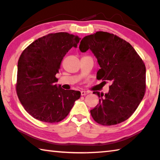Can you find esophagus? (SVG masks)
I'll use <instances>...</instances> for the list:
<instances>
[{
  "label": "esophagus",
  "mask_w": 160,
  "mask_h": 160,
  "mask_svg": "<svg viewBox=\"0 0 160 160\" xmlns=\"http://www.w3.org/2000/svg\"><path fill=\"white\" fill-rule=\"evenodd\" d=\"M89 93L88 91H85V90H82L81 91V95H85V94H88Z\"/></svg>",
  "instance_id": "esophagus-1"
}]
</instances>
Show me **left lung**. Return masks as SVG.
Returning <instances> with one entry per match:
<instances>
[{"label":"left lung","mask_w":160,"mask_h":160,"mask_svg":"<svg viewBox=\"0 0 160 160\" xmlns=\"http://www.w3.org/2000/svg\"><path fill=\"white\" fill-rule=\"evenodd\" d=\"M79 48L83 53L91 50L100 66L97 78L112 84L104 95L93 92L100 97L90 111L94 120L103 126L127 120L145 95L146 69L141 58L128 42L106 32L85 37Z\"/></svg>","instance_id":"1"}]
</instances>
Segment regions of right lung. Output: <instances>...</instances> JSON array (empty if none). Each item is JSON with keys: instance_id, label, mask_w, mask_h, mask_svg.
<instances>
[{"instance_id": "obj_1", "label": "right lung", "mask_w": 160, "mask_h": 160, "mask_svg": "<svg viewBox=\"0 0 160 160\" xmlns=\"http://www.w3.org/2000/svg\"><path fill=\"white\" fill-rule=\"evenodd\" d=\"M80 38L67 32L48 34L22 53L18 63L16 90L25 109L43 122L57 123L68 114L80 92L65 90L56 84L61 61Z\"/></svg>"}]
</instances>
